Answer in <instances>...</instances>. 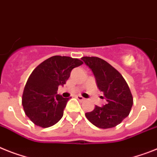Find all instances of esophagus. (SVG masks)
<instances>
[{
    "mask_svg": "<svg viewBox=\"0 0 157 157\" xmlns=\"http://www.w3.org/2000/svg\"><path fill=\"white\" fill-rule=\"evenodd\" d=\"M76 99H78L79 101H85V98H84L83 97H81V96H76Z\"/></svg>",
    "mask_w": 157,
    "mask_h": 157,
    "instance_id": "obj_1",
    "label": "esophagus"
}]
</instances>
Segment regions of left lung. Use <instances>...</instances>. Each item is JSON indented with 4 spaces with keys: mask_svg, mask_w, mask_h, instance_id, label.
Returning <instances> with one entry per match:
<instances>
[{
    "mask_svg": "<svg viewBox=\"0 0 157 157\" xmlns=\"http://www.w3.org/2000/svg\"><path fill=\"white\" fill-rule=\"evenodd\" d=\"M81 59L92 69L97 86L107 101L103 107L96 105L93 111L85 113V117L100 128L118 125L129 115L133 104L127 82L115 68L103 59L97 56H83Z\"/></svg>",
    "mask_w": 157,
    "mask_h": 157,
    "instance_id": "1",
    "label": "left lung"
}]
</instances>
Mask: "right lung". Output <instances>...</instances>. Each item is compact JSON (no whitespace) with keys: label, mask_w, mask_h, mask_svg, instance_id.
I'll list each match as a JSON object with an SVG mask.
<instances>
[{"label":"right lung","mask_w":157,"mask_h":157,"mask_svg":"<svg viewBox=\"0 0 157 157\" xmlns=\"http://www.w3.org/2000/svg\"><path fill=\"white\" fill-rule=\"evenodd\" d=\"M83 64L76 58L53 56L40 63L28 79L22 95L25 113L30 121L41 128H48L60 121L69 98L56 94L71 71Z\"/></svg>","instance_id":"obj_1"}]
</instances>
